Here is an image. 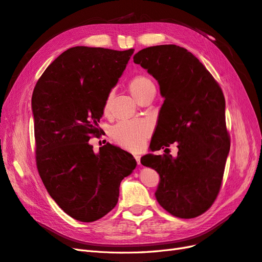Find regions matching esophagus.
I'll return each instance as SVG.
<instances>
[{
    "instance_id": "1",
    "label": "esophagus",
    "mask_w": 262,
    "mask_h": 262,
    "mask_svg": "<svg viewBox=\"0 0 262 262\" xmlns=\"http://www.w3.org/2000/svg\"><path fill=\"white\" fill-rule=\"evenodd\" d=\"M134 158H136V161L138 163V165L140 166L141 165V157L139 155H134Z\"/></svg>"
}]
</instances>
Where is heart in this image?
<instances>
[{"label":"heart","mask_w":262,"mask_h":262,"mask_svg":"<svg viewBox=\"0 0 262 262\" xmlns=\"http://www.w3.org/2000/svg\"><path fill=\"white\" fill-rule=\"evenodd\" d=\"M129 91L140 100L149 93H155V84L150 77L146 75H136L129 82ZM110 109V97L104 102L102 113L108 115ZM152 126L149 121L138 119L132 121H120L115 124L109 131V136L116 144L129 150H139L143 147L145 141L149 137Z\"/></svg>","instance_id":"b5f03b06"}]
</instances>
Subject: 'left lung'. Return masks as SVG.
I'll return each instance as SVG.
<instances>
[{
	"label": "left lung",
	"instance_id": "8db88e82",
	"mask_svg": "<svg viewBox=\"0 0 262 262\" xmlns=\"http://www.w3.org/2000/svg\"><path fill=\"white\" fill-rule=\"evenodd\" d=\"M133 61L156 78L165 98L150 149L172 143L178 147L176 157L165 153L141 158L142 165L160 173L156 200L176 217L199 216L220 192L231 145L223 92L207 68L182 47H148Z\"/></svg>",
	"mask_w": 262,
	"mask_h": 262
}]
</instances>
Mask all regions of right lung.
Wrapping results in <instances>:
<instances>
[{"label": "right lung", "mask_w": 262, "mask_h": 262, "mask_svg": "<svg viewBox=\"0 0 262 262\" xmlns=\"http://www.w3.org/2000/svg\"><path fill=\"white\" fill-rule=\"evenodd\" d=\"M134 49L78 46L45 70L31 97L36 164L52 199L81 222L105 216L118 202L121 180L137 167L133 156L110 143L95 153L90 139L102 107Z\"/></svg>", "instance_id": "add662e5"}]
</instances>
